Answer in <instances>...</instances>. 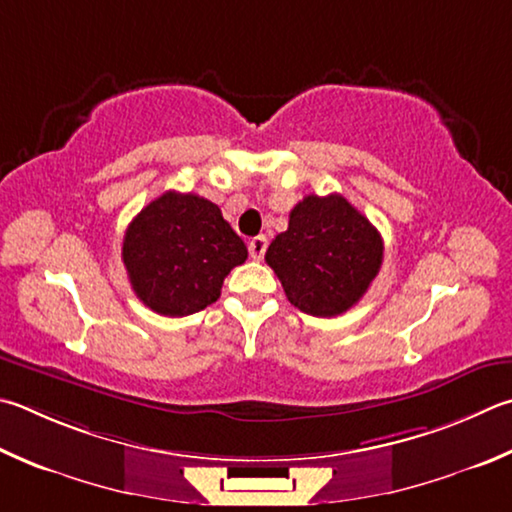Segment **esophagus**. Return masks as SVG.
I'll use <instances>...</instances> for the list:
<instances>
[{
	"mask_svg": "<svg viewBox=\"0 0 512 512\" xmlns=\"http://www.w3.org/2000/svg\"><path fill=\"white\" fill-rule=\"evenodd\" d=\"M266 246H268V239L264 235H257L248 241V250H250V257L253 259H262L266 253Z\"/></svg>",
	"mask_w": 512,
	"mask_h": 512,
	"instance_id": "1",
	"label": "esophagus"
}]
</instances>
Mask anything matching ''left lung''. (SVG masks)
<instances>
[{"label": "left lung", "instance_id": "8db88e82", "mask_svg": "<svg viewBox=\"0 0 512 512\" xmlns=\"http://www.w3.org/2000/svg\"><path fill=\"white\" fill-rule=\"evenodd\" d=\"M288 302L315 318L349 311L383 264V237L342 194L304 197L266 250Z\"/></svg>", "mask_w": 512, "mask_h": 512}]
</instances>
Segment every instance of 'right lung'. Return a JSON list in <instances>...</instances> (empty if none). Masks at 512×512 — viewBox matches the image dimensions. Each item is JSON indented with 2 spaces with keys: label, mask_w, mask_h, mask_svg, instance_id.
<instances>
[{
  "label": "right lung",
  "mask_w": 512,
  "mask_h": 512,
  "mask_svg": "<svg viewBox=\"0 0 512 512\" xmlns=\"http://www.w3.org/2000/svg\"><path fill=\"white\" fill-rule=\"evenodd\" d=\"M248 257L215 203L199 194L165 192L127 226L123 262L138 300L170 318L219 300L232 268Z\"/></svg>",
  "instance_id": "right-lung-1"
}]
</instances>
